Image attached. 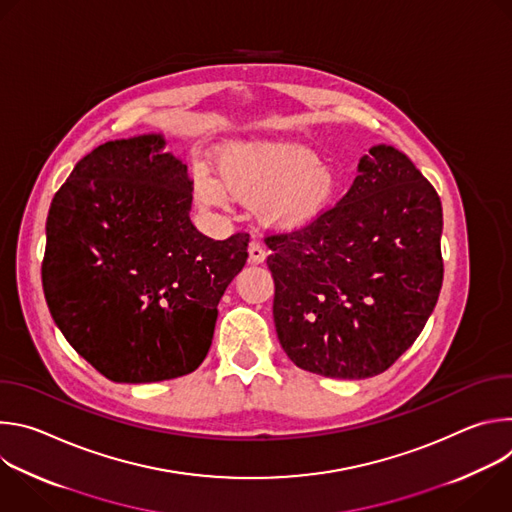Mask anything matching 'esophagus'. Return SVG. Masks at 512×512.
<instances>
[{"mask_svg": "<svg viewBox=\"0 0 512 512\" xmlns=\"http://www.w3.org/2000/svg\"><path fill=\"white\" fill-rule=\"evenodd\" d=\"M265 257H267L265 247H263L259 241L253 239V241L249 243V261H251V263H263Z\"/></svg>", "mask_w": 512, "mask_h": 512, "instance_id": "34e87169", "label": "esophagus"}]
</instances>
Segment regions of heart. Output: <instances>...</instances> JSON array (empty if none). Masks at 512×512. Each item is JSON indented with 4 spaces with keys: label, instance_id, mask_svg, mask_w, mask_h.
I'll list each match as a JSON object with an SVG mask.
<instances>
[{
    "label": "heart",
    "instance_id": "obj_1",
    "mask_svg": "<svg viewBox=\"0 0 512 512\" xmlns=\"http://www.w3.org/2000/svg\"><path fill=\"white\" fill-rule=\"evenodd\" d=\"M221 176L223 180L208 168L198 172L196 196L202 204L229 206L231 192L265 198V216L281 227L312 221L332 202L338 188L336 172L298 143H231L221 154Z\"/></svg>",
    "mask_w": 512,
    "mask_h": 512
}]
</instances>
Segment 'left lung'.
<instances>
[{"mask_svg": "<svg viewBox=\"0 0 512 512\" xmlns=\"http://www.w3.org/2000/svg\"><path fill=\"white\" fill-rule=\"evenodd\" d=\"M442 202L393 145H373L342 200L269 235L273 322L296 367L369 379L415 342L444 281Z\"/></svg>", "mask_w": 512, "mask_h": 512, "instance_id": "8db88e82", "label": "left lung"}]
</instances>
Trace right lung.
Instances as JSON below:
<instances>
[{
    "label": "right lung",
    "instance_id": "right-lung-1",
    "mask_svg": "<svg viewBox=\"0 0 512 512\" xmlns=\"http://www.w3.org/2000/svg\"><path fill=\"white\" fill-rule=\"evenodd\" d=\"M162 133L107 141L54 194L42 287L68 344L109 381L158 383L200 367L218 302L247 263V233L190 223L188 166Z\"/></svg>",
    "mask_w": 512,
    "mask_h": 512
}]
</instances>
